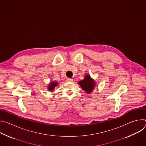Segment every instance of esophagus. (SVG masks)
Instances as JSON below:
<instances>
[{"label":"esophagus","mask_w":146,"mask_h":146,"mask_svg":"<svg viewBox=\"0 0 146 146\" xmlns=\"http://www.w3.org/2000/svg\"><path fill=\"white\" fill-rule=\"evenodd\" d=\"M66 81H68V82H72V81H73V79L70 78H66Z\"/></svg>","instance_id":"esophagus-1"}]
</instances>
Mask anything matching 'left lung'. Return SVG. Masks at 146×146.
Here are the masks:
<instances>
[{
    "label": "left lung",
    "mask_w": 146,
    "mask_h": 146,
    "mask_svg": "<svg viewBox=\"0 0 146 146\" xmlns=\"http://www.w3.org/2000/svg\"><path fill=\"white\" fill-rule=\"evenodd\" d=\"M78 84H80V87L87 93H91L94 90L95 85L94 80L92 79L88 74L85 76L84 80L79 81Z\"/></svg>",
    "instance_id": "left-lung-1"
}]
</instances>
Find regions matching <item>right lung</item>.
<instances>
[{
	"instance_id": "1",
	"label": "right lung",
	"mask_w": 146,
	"mask_h": 146,
	"mask_svg": "<svg viewBox=\"0 0 146 146\" xmlns=\"http://www.w3.org/2000/svg\"><path fill=\"white\" fill-rule=\"evenodd\" d=\"M57 85H58V83L56 82H52L50 83V84L49 85L48 89L49 90V91H52L54 90V88L56 86H57Z\"/></svg>"
}]
</instances>
